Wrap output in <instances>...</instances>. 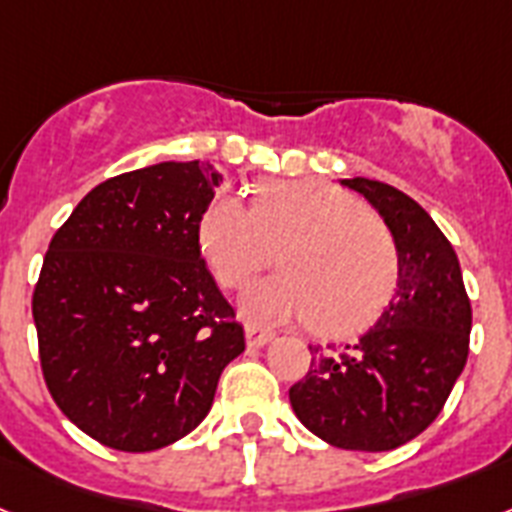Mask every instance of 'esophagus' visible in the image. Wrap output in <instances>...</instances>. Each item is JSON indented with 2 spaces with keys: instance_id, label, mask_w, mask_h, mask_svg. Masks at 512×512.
<instances>
[{
  "instance_id": "34e87169",
  "label": "esophagus",
  "mask_w": 512,
  "mask_h": 512,
  "mask_svg": "<svg viewBox=\"0 0 512 512\" xmlns=\"http://www.w3.org/2000/svg\"><path fill=\"white\" fill-rule=\"evenodd\" d=\"M272 337H274V332L259 327V324H248L246 327L248 348H264V345H269V342H272Z\"/></svg>"
}]
</instances>
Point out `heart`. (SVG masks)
I'll return each mask as SVG.
<instances>
[{
    "label": "heart",
    "mask_w": 512,
    "mask_h": 512,
    "mask_svg": "<svg viewBox=\"0 0 512 512\" xmlns=\"http://www.w3.org/2000/svg\"><path fill=\"white\" fill-rule=\"evenodd\" d=\"M196 240L227 290L248 285L280 248L282 272L240 295V314L256 324L308 319L322 335H350L377 319L398 282L390 227L350 193L314 180L259 185L253 209L219 193L198 217Z\"/></svg>",
    "instance_id": "heart-1"
}]
</instances>
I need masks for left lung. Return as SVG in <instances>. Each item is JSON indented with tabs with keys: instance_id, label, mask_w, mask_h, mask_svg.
<instances>
[{
	"instance_id": "left-lung-1",
	"label": "left lung",
	"mask_w": 512,
	"mask_h": 512,
	"mask_svg": "<svg viewBox=\"0 0 512 512\" xmlns=\"http://www.w3.org/2000/svg\"><path fill=\"white\" fill-rule=\"evenodd\" d=\"M361 193L398 246V287L377 324L353 345H308V374L290 405L327 445L379 453L411 442L439 416L468 358L471 301L458 256L411 196L369 177L340 180Z\"/></svg>"
}]
</instances>
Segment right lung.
<instances>
[{"instance_id": "add662e5", "label": "right lung", "mask_w": 512, "mask_h": 512, "mask_svg": "<svg viewBox=\"0 0 512 512\" xmlns=\"http://www.w3.org/2000/svg\"><path fill=\"white\" fill-rule=\"evenodd\" d=\"M214 164L109 177L54 232L33 290L46 387L80 432L151 453L193 432L243 327L198 253Z\"/></svg>"}]
</instances>
